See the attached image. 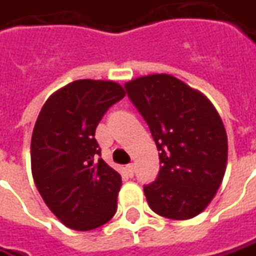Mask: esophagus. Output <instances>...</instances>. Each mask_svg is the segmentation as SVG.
I'll use <instances>...</instances> for the list:
<instances>
[{
  "label": "esophagus",
  "instance_id": "obj_1",
  "mask_svg": "<svg viewBox=\"0 0 256 256\" xmlns=\"http://www.w3.org/2000/svg\"><path fill=\"white\" fill-rule=\"evenodd\" d=\"M126 172H128V174L130 177H133V176H134V166H133V164H128V166H126Z\"/></svg>",
  "mask_w": 256,
  "mask_h": 256
}]
</instances>
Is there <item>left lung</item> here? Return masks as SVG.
<instances>
[{"mask_svg": "<svg viewBox=\"0 0 256 256\" xmlns=\"http://www.w3.org/2000/svg\"><path fill=\"white\" fill-rule=\"evenodd\" d=\"M154 138L160 172L146 184L150 208L170 220L198 216L224 178L228 142L222 120L202 93L172 75H148L124 84Z\"/></svg>", "mask_w": 256, "mask_h": 256, "instance_id": "1", "label": "left lung"}]
</instances>
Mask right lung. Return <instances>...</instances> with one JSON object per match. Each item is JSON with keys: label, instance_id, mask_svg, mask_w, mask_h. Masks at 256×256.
I'll return each instance as SVG.
<instances>
[{"label": "right lung", "instance_id": "1", "mask_svg": "<svg viewBox=\"0 0 256 256\" xmlns=\"http://www.w3.org/2000/svg\"><path fill=\"white\" fill-rule=\"evenodd\" d=\"M124 98L120 84L76 80L44 104L31 140L35 186L58 220L76 231L106 224L118 210L122 177L100 158L94 132Z\"/></svg>", "mask_w": 256, "mask_h": 256}]
</instances>
